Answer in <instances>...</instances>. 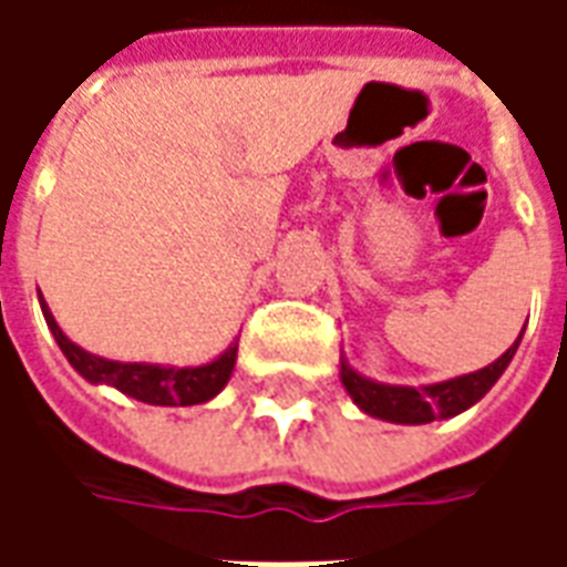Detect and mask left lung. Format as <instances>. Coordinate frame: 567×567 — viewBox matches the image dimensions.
I'll use <instances>...</instances> for the list:
<instances>
[{
  "instance_id": "8db88e82",
  "label": "left lung",
  "mask_w": 567,
  "mask_h": 567,
  "mask_svg": "<svg viewBox=\"0 0 567 567\" xmlns=\"http://www.w3.org/2000/svg\"><path fill=\"white\" fill-rule=\"evenodd\" d=\"M519 340H523V333H519ZM519 340L488 368L464 373L455 380L419 385V389L370 380L364 373H358L346 358L340 361V380H343V389L355 401L358 410H364L368 416L385 419L394 425H427L434 419H452L464 410H471L501 380V373L507 370L516 349H519Z\"/></svg>"
}]
</instances>
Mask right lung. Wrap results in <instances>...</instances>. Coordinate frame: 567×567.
Listing matches in <instances>:
<instances>
[{
    "label": "right lung",
    "mask_w": 567,
    "mask_h": 567,
    "mask_svg": "<svg viewBox=\"0 0 567 567\" xmlns=\"http://www.w3.org/2000/svg\"><path fill=\"white\" fill-rule=\"evenodd\" d=\"M42 303L44 321L54 333L56 346L63 349V355L69 358V364L79 370L81 377L93 385H112L117 392H124L127 398H136L142 404L154 406H194L206 404L215 394L221 392L236 364V343L224 349L221 355L199 364V368H173V364H145V361H109L81 349L69 340L66 333L60 331V324L51 316V309L44 303V297H39Z\"/></svg>",
    "instance_id": "1"
}]
</instances>
